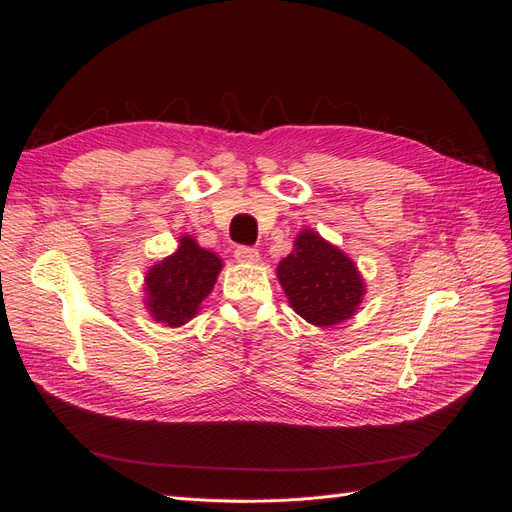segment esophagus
Here are the masks:
<instances>
[{
    "label": "esophagus",
    "mask_w": 512,
    "mask_h": 512,
    "mask_svg": "<svg viewBox=\"0 0 512 512\" xmlns=\"http://www.w3.org/2000/svg\"><path fill=\"white\" fill-rule=\"evenodd\" d=\"M235 258L239 262H250V265H254V262L260 260V254L258 250H254V247H247V245H239L235 250Z\"/></svg>",
    "instance_id": "obj_1"
}]
</instances>
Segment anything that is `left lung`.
<instances>
[{
  "mask_svg": "<svg viewBox=\"0 0 512 512\" xmlns=\"http://www.w3.org/2000/svg\"><path fill=\"white\" fill-rule=\"evenodd\" d=\"M277 277L294 312L316 327L350 318L365 294L354 262L314 230L297 237L294 252L277 267Z\"/></svg>",
  "mask_w": 512,
  "mask_h": 512,
  "instance_id": "1",
  "label": "left lung"
}]
</instances>
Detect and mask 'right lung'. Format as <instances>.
I'll use <instances>...</instances> for the list:
<instances>
[{
	"mask_svg": "<svg viewBox=\"0 0 512 512\" xmlns=\"http://www.w3.org/2000/svg\"><path fill=\"white\" fill-rule=\"evenodd\" d=\"M222 260L198 247L192 237H181L175 254L147 273V307L151 316L168 327H181L198 314L200 301L213 290Z\"/></svg>",
	"mask_w": 512,
	"mask_h": 512,
	"instance_id": "right-lung-1",
	"label": "right lung"
}]
</instances>
